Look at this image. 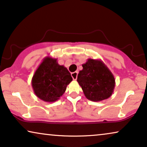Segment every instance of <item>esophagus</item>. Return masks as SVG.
<instances>
[{
  "mask_svg": "<svg viewBox=\"0 0 147 147\" xmlns=\"http://www.w3.org/2000/svg\"><path fill=\"white\" fill-rule=\"evenodd\" d=\"M77 75H78V72H77V71L71 73V76L72 77V79L75 80V81H76V80L77 79Z\"/></svg>",
  "mask_w": 147,
  "mask_h": 147,
  "instance_id": "1",
  "label": "esophagus"
}]
</instances>
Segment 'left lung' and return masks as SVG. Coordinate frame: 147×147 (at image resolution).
<instances>
[{"instance_id": "left-lung-1", "label": "left lung", "mask_w": 147, "mask_h": 147, "mask_svg": "<svg viewBox=\"0 0 147 147\" xmlns=\"http://www.w3.org/2000/svg\"><path fill=\"white\" fill-rule=\"evenodd\" d=\"M83 70L77 76L86 98L92 101H101L112 95L116 82L114 76L101 60L89 58L82 64Z\"/></svg>"}]
</instances>
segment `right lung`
<instances>
[{
    "instance_id": "obj_1",
    "label": "right lung",
    "mask_w": 147,
    "mask_h": 147,
    "mask_svg": "<svg viewBox=\"0 0 147 147\" xmlns=\"http://www.w3.org/2000/svg\"><path fill=\"white\" fill-rule=\"evenodd\" d=\"M72 81L69 71L58 63L57 58L46 56L35 72L31 85L39 99L52 103L60 99Z\"/></svg>"
}]
</instances>
